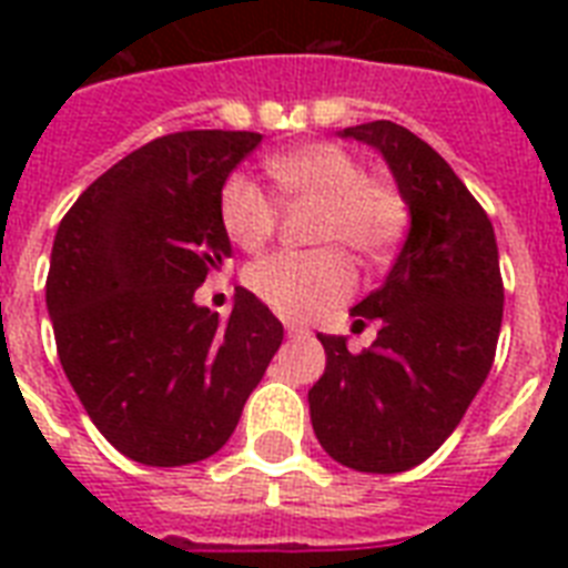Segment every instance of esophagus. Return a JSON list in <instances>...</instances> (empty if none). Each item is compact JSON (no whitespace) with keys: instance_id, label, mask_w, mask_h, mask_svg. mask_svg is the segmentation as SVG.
<instances>
[{"instance_id":"1","label":"esophagus","mask_w":568,"mask_h":568,"mask_svg":"<svg viewBox=\"0 0 568 568\" xmlns=\"http://www.w3.org/2000/svg\"><path fill=\"white\" fill-rule=\"evenodd\" d=\"M285 333H288V338H306V336H312L310 333V327H303V324H285Z\"/></svg>"}]
</instances>
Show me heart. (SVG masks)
Here are the masks:
<instances>
[{"label":"heart","mask_w":568,"mask_h":568,"mask_svg":"<svg viewBox=\"0 0 568 568\" xmlns=\"http://www.w3.org/2000/svg\"><path fill=\"white\" fill-rule=\"evenodd\" d=\"M267 176L288 203H318L312 239L318 250H280L250 265L247 285L258 301L283 318H315L351 297L356 265L347 250L368 262L392 256L406 230V203L386 182L365 176L345 146L303 144L265 159ZM280 209L247 173H232L221 189V223L239 247H262L276 230Z\"/></svg>","instance_id":"b5f03b06"}]
</instances>
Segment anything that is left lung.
Segmentation results:
<instances>
[{
  "label": "left lung",
  "instance_id": "1",
  "mask_svg": "<svg viewBox=\"0 0 568 568\" xmlns=\"http://www.w3.org/2000/svg\"><path fill=\"white\" fill-rule=\"evenodd\" d=\"M386 159L409 232L386 283L351 310L377 321L363 354L324 336L327 368L310 388L312 430L342 466L395 475L448 439L493 368L504 283L493 221L430 144L392 120L338 132Z\"/></svg>",
  "mask_w": 568,
  "mask_h": 568
}]
</instances>
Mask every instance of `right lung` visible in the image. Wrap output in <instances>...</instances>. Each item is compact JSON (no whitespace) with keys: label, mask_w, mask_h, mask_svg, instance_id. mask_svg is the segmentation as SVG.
Instances as JSON below:
<instances>
[{"label":"right lung","mask_w":568,"mask_h":568,"mask_svg":"<svg viewBox=\"0 0 568 568\" xmlns=\"http://www.w3.org/2000/svg\"><path fill=\"white\" fill-rule=\"evenodd\" d=\"M258 144V132L223 129L155 138L91 182L55 232L58 359L97 430L144 466L221 450L283 345V324L247 288L226 321L194 301L232 256L223 182Z\"/></svg>","instance_id":"obj_1"}]
</instances>
